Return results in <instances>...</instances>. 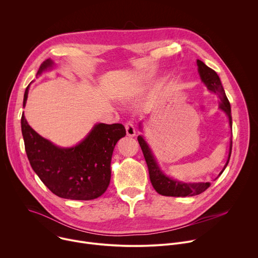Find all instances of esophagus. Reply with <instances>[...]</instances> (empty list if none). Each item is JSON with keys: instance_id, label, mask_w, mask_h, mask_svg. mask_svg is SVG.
Segmentation results:
<instances>
[{"instance_id": "esophagus-1", "label": "esophagus", "mask_w": 258, "mask_h": 258, "mask_svg": "<svg viewBox=\"0 0 258 258\" xmlns=\"http://www.w3.org/2000/svg\"><path fill=\"white\" fill-rule=\"evenodd\" d=\"M124 126H125V131H126V135H127L128 137H134V136L136 135V128H135V125H134L131 121L125 122Z\"/></svg>"}]
</instances>
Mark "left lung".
I'll return each instance as SVG.
<instances>
[{"mask_svg":"<svg viewBox=\"0 0 258 258\" xmlns=\"http://www.w3.org/2000/svg\"><path fill=\"white\" fill-rule=\"evenodd\" d=\"M197 65H198V71L200 73V77L202 82L206 85L207 89L210 90L211 92H214L215 94L218 95L219 100H220V105L219 107L222 108L224 111L228 114L229 119H230V125L232 127V117H231V105L230 102L226 96L225 90L223 88L222 83H220V80L217 76V73L205 65L201 60H197ZM139 144L141 146V149L143 151L147 166H148L149 170V175H150V180L153 188L155 191L163 196H171V197H187V196H195L203 193L205 190H207L210 187V182H194V183H185V182H180L177 180H173L167 176H165L160 168L158 167L151 150L147 145V143L144 141V139L139 136L138 137ZM232 145L233 142L231 140L230 144V151H229V158L228 161L219 174H222L225 168L227 167L231 153H232Z\"/></svg>","mask_w":258,"mask_h":258,"instance_id":"1","label":"left lung"}]
</instances>
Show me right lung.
<instances>
[{
  "label": "right lung",
  "instance_id": "obj_1",
  "mask_svg": "<svg viewBox=\"0 0 258 258\" xmlns=\"http://www.w3.org/2000/svg\"><path fill=\"white\" fill-rule=\"evenodd\" d=\"M45 60L36 76L51 66ZM29 87V86H28ZM28 87L24 93L25 105ZM21 131L29 163L45 186L55 195L71 200H92L108 188L114 147L126 135L120 123L96 124L89 136L73 148L62 149L35 133L21 116Z\"/></svg>",
  "mask_w": 258,
  "mask_h": 258
}]
</instances>
